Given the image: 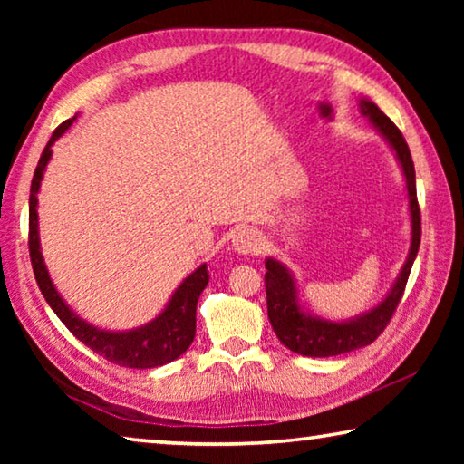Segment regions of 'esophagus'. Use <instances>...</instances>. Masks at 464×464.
I'll list each match as a JSON object with an SVG mask.
<instances>
[{
	"instance_id": "34e87169",
	"label": "esophagus",
	"mask_w": 464,
	"mask_h": 464,
	"mask_svg": "<svg viewBox=\"0 0 464 464\" xmlns=\"http://www.w3.org/2000/svg\"><path fill=\"white\" fill-rule=\"evenodd\" d=\"M233 247L237 249L239 254H243V256L260 254L262 247H264L262 233L256 231V229H241V231L235 233Z\"/></svg>"
}]
</instances>
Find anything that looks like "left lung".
Here are the masks:
<instances>
[{
    "instance_id": "1",
    "label": "left lung",
    "mask_w": 464,
    "mask_h": 464,
    "mask_svg": "<svg viewBox=\"0 0 464 464\" xmlns=\"http://www.w3.org/2000/svg\"><path fill=\"white\" fill-rule=\"evenodd\" d=\"M360 112L372 121L376 130L389 140V145L395 151L401 169L405 174L407 196H410V213H411V247L401 274L391 288L387 298L374 307L372 311L350 321H327L319 317H311L301 309L296 298V286L290 272L280 262L268 257L266 260V301H268V319L272 324L274 334L286 345L288 350L296 352L301 356L311 358H327L345 354V352L364 348L379 337L384 327L389 325L392 313L397 311V304L401 301L403 290L410 278L411 266L420 249L421 239V215L418 204V192H415V168L413 160L407 147L405 139L392 121L382 110L371 100H360Z\"/></svg>"
}]
</instances>
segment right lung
Listing matches in <instances>:
<instances>
[{"label": "right lung", "mask_w": 464, "mask_h": 464, "mask_svg": "<svg viewBox=\"0 0 464 464\" xmlns=\"http://www.w3.org/2000/svg\"><path fill=\"white\" fill-rule=\"evenodd\" d=\"M75 119H69L54 129L53 137L46 143L44 151L38 160V166L33 178V186H30V213H28V249H30V262H33L34 278L38 282L43 296L51 309L57 313V317L63 321L69 332H72L77 340L92 348L96 354L106 358L108 362L127 366V368H155L163 366L182 356L184 352L190 348L196 335V303L198 296L208 285V270L207 264H202L198 270H194L188 276L178 290L171 295L168 307L161 311L160 317H155L151 324L143 327L130 329V332H104L90 324H85L75 313L67 307L63 301L57 288L53 286V280L46 272V266L41 254V241H38V188L43 182V174L46 163L51 160V147L63 132L72 127Z\"/></svg>", "instance_id": "right-lung-1"}]
</instances>
